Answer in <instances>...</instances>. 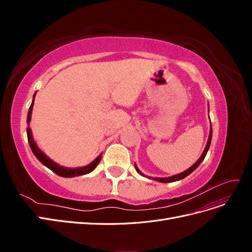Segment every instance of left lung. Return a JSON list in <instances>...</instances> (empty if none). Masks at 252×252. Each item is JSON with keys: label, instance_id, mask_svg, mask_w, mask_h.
I'll return each instance as SVG.
<instances>
[{"label": "left lung", "instance_id": "1", "mask_svg": "<svg viewBox=\"0 0 252 252\" xmlns=\"http://www.w3.org/2000/svg\"><path fill=\"white\" fill-rule=\"evenodd\" d=\"M208 112H209V106H208ZM211 138H212V126H211V123H210V131H209V136H208L207 144H206V147H205V149H204V151H203L202 156L200 157V158L197 159V161H196V162H195L191 167H189V168H188L187 170H185L184 172H181V173H179V174L172 175V177H168V178H151V177H149V179H152V180L158 181V182H161V183H171V182L180 181V180H182V179L186 178L187 175H189L190 173L193 172V171L197 168V167H199V165L202 163V161H203V159L205 158L206 155H207V152H208V150H209V147H210ZM134 167H135V170L138 171L141 175H145L144 173H142V172L140 171V169L138 168V166H136L135 164H134Z\"/></svg>", "mask_w": 252, "mask_h": 252}]
</instances>
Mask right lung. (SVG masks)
<instances>
[{
    "label": "right lung",
    "mask_w": 252,
    "mask_h": 252,
    "mask_svg": "<svg viewBox=\"0 0 252 252\" xmlns=\"http://www.w3.org/2000/svg\"><path fill=\"white\" fill-rule=\"evenodd\" d=\"M36 93L33 94V100L32 105H30L29 110H28V114H27V124L30 123V121H32V108H33V103H34V97H35ZM27 138H28V143H29V146L32 148L33 155L35 156V158L39 159V161L44 165L46 166L47 168H49L51 171H53L55 173H57L60 177H63V178H73V177H79V175H84V174H87L91 171H94L95 169V167L97 166V164L100 163L101 158H102V154L98 156L95 159H94L93 162L90 164H88L87 166H84V167H78V168H67V167L64 166H61L58 163H56L55 161H52L51 158H49L46 155L44 154V152L39 148L37 146V144L35 143V141L33 140V136H32V129L28 126L27 127Z\"/></svg>",
    "instance_id": "obj_1"
}]
</instances>
